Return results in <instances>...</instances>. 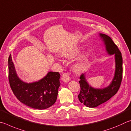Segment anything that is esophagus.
<instances>
[{
    "label": "esophagus",
    "mask_w": 131,
    "mask_h": 131,
    "mask_svg": "<svg viewBox=\"0 0 131 131\" xmlns=\"http://www.w3.org/2000/svg\"><path fill=\"white\" fill-rule=\"evenodd\" d=\"M61 80L64 82H68L70 81V76L68 73H64L61 75Z\"/></svg>",
    "instance_id": "1"
}]
</instances>
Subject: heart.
<instances>
[{
	"label": "heart",
	"instance_id": "heart-1",
	"mask_svg": "<svg viewBox=\"0 0 131 131\" xmlns=\"http://www.w3.org/2000/svg\"><path fill=\"white\" fill-rule=\"evenodd\" d=\"M81 48H74L62 53V56L67 59H73L77 57L81 52ZM90 52H88L81 57L78 61L76 62L73 66V70L76 73H81L85 70L88 67L89 62Z\"/></svg>",
	"mask_w": 131,
	"mask_h": 131
}]
</instances>
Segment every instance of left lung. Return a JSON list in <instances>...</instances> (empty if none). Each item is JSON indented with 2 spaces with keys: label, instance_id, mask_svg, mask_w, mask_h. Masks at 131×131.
<instances>
[{
  "label": "left lung",
  "instance_id": "8db88e82",
  "mask_svg": "<svg viewBox=\"0 0 131 131\" xmlns=\"http://www.w3.org/2000/svg\"><path fill=\"white\" fill-rule=\"evenodd\" d=\"M100 35L104 41L108 54H114L116 70L111 83L104 89L92 88L87 82L85 75L82 74L81 75L79 81L81 91L78 97L82 104L89 107H97L111 99L119 90L123 78V57L121 52L110 37L102 33Z\"/></svg>",
  "mask_w": 131,
  "mask_h": 131
}]
</instances>
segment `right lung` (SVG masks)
Segmentation results:
<instances>
[{
  "label": "right lung",
  "mask_w": 131,
  "mask_h": 131,
  "mask_svg": "<svg viewBox=\"0 0 131 131\" xmlns=\"http://www.w3.org/2000/svg\"><path fill=\"white\" fill-rule=\"evenodd\" d=\"M8 80L11 90L22 104L36 109H47L57 100L60 86L58 72H49L38 82L27 83L18 77L11 54L8 57Z\"/></svg>",
  "instance_id": "add662e5"
}]
</instances>
